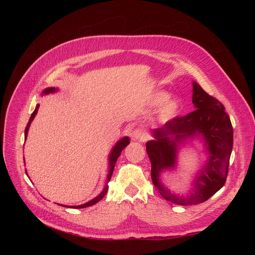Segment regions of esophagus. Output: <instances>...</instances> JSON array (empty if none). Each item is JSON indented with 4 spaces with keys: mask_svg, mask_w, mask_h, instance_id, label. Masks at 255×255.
I'll use <instances>...</instances> for the list:
<instances>
[{
    "mask_svg": "<svg viewBox=\"0 0 255 255\" xmlns=\"http://www.w3.org/2000/svg\"><path fill=\"white\" fill-rule=\"evenodd\" d=\"M132 138L134 140L143 141L146 139V133L142 128H135L132 132Z\"/></svg>",
    "mask_w": 255,
    "mask_h": 255,
    "instance_id": "34e87169",
    "label": "esophagus"
}]
</instances>
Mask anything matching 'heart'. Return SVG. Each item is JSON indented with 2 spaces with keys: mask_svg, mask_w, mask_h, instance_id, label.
I'll list each match as a JSON object with an SVG mask.
<instances>
[{
  "mask_svg": "<svg viewBox=\"0 0 255 255\" xmlns=\"http://www.w3.org/2000/svg\"><path fill=\"white\" fill-rule=\"evenodd\" d=\"M168 97L169 95L164 91L158 92V94L154 97V103L155 104L163 102L156 115V119L160 123H166L174 119L181 109V103L179 100L176 98L168 99Z\"/></svg>",
  "mask_w": 255,
  "mask_h": 255,
  "instance_id": "heart-1",
  "label": "heart"
}]
</instances>
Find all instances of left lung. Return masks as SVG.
<instances>
[{
	"label": "left lung",
	"instance_id": "8db88e82",
	"mask_svg": "<svg viewBox=\"0 0 255 255\" xmlns=\"http://www.w3.org/2000/svg\"><path fill=\"white\" fill-rule=\"evenodd\" d=\"M192 104L194 112L153 129L154 139L145 143L154 186L168 201L183 206L205 202L222 188L233 149V128L225 106L196 82H192ZM196 137L204 142L208 158L193 180L192 190L187 194H176L161 182L160 174L175 170L179 149Z\"/></svg>",
	"mask_w": 255,
	"mask_h": 255
}]
</instances>
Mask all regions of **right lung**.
Segmentation results:
<instances>
[{
	"mask_svg": "<svg viewBox=\"0 0 255 255\" xmlns=\"http://www.w3.org/2000/svg\"><path fill=\"white\" fill-rule=\"evenodd\" d=\"M56 91H57V88H55V87H48V88H45V89L42 91V96L49 95V94H54V92H56ZM38 109H39V104L36 105V109H35V111L33 112L32 116H30V118H29V120H28L27 126H26V128H25V132H24L25 140H26V137H27V132H28L29 126H30V123H32V121L34 120L35 116H36V114H37V112H38ZM128 143H129V138H128V136H125V137H122L120 140H118L117 142H116V144L113 146V149H112V151H111V153H110V156H109V174H107L106 184H105V186H104L103 190H102L101 192H100V194H99L96 198H94L92 200H90V201H88V202H86V203H84V204H81V205H74V206L63 205V206H65V207H72V208H84V207H88V206L94 205V204L98 203V202L100 201V200H102V199L104 198V196L106 195L107 190H109V186H107V183H109V182L111 181V177H112V175H113V171H114V168H115V165H116V161H117L118 157L120 156V154H121L122 150L125 149ZM25 172H26V171H25ZM26 174H27V173H26ZM27 176H28V175H27Z\"/></svg>",
	"mask_w": 255,
	"mask_h": 255,
	"instance_id": "obj_1",
	"label": "right lung"
}]
</instances>
